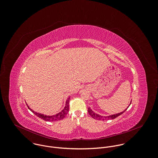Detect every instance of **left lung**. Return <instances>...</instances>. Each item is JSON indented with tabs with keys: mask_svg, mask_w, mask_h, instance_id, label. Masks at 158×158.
<instances>
[{
	"mask_svg": "<svg viewBox=\"0 0 158 158\" xmlns=\"http://www.w3.org/2000/svg\"><path fill=\"white\" fill-rule=\"evenodd\" d=\"M131 102H130V104H131ZM129 105V106H130ZM129 106H128V107H129ZM127 107V108H128ZM127 109H126L125 110H123V112H120V113H118V114H114V115H109V116H102V115H100L99 114H97L96 113H94L89 107H88V112L89 113V114L94 119H96V120H109V119H114L116 117H117L118 116H119L120 115L122 114Z\"/></svg>",
	"mask_w": 158,
	"mask_h": 158,
	"instance_id": "obj_1",
	"label": "left lung"
}]
</instances>
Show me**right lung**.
I'll use <instances>...</instances> for the list:
<instances>
[{"mask_svg":"<svg viewBox=\"0 0 158 158\" xmlns=\"http://www.w3.org/2000/svg\"><path fill=\"white\" fill-rule=\"evenodd\" d=\"M69 100H70V98H69L67 100V102H66V105L64 107V109L59 113L57 114L56 115H51V116H49V115H44V114H40V113H37L35 111H33L31 109H30L29 107V106L27 105L28 109L33 112L34 113V114H35L36 116H38V117L41 118V119L44 120H46V121H48V122H54V121H57V120H62L63 119L66 115L67 114H68L69 112Z\"/></svg>","mask_w":158,"mask_h":158,"instance_id":"add662e5","label":"right lung"}]
</instances>
